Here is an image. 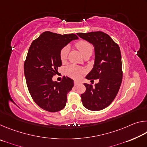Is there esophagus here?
<instances>
[{"label": "esophagus", "instance_id": "1", "mask_svg": "<svg viewBox=\"0 0 147 147\" xmlns=\"http://www.w3.org/2000/svg\"><path fill=\"white\" fill-rule=\"evenodd\" d=\"M79 84H82V82H78V81H74V85L75 86H78Z\"/></svg>", "mask_w": 147, "mask_h": 147}]
</instances>
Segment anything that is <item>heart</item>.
Masks as SVG:
<instances>
[{"label":"heart","mask_w":147,"mask_h":147,"mask_svg":"<svg viewBox=\"0 0 147 147\" xmlns=\"http://www.w3.org/2000/svg\"><path fill=\"white\" fill-rule=\"evenodd\" d=\"M76 46L77 48L78 49L79 51H80V53L83 56L86 53H92V51H93V47H92L91 44H90L89 42L86 41H80L76 44ZM69 51V47L68 45L64 47L61 50L59 56H60V59L62 61H65L67 59ZM82 73V69L78 66L70 65L66 69L67 74L73 78L78 79L79 78H80Z\"/></svg>","instance_id":"1"}]
</instances>
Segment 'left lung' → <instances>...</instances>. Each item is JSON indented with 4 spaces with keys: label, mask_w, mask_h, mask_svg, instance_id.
Masks as SVG:
<instances>
[{
    "label": "left lung",
    "mask_w": 147,
    "mask_h": 147,
    "mask_svg": "<svg viewBox=\"0 0 147 147\" xmlns=\"http://www.w3.org/2000/svg\"><path fill=\"white\" fill-rule=\"evenodd\" d=\"M76 34L94 47L93 68L86 78L99 80L98 83L94 86L84 84L86 90L81 94L82 102L83 106L89 110H102L115 99L122 82L120 48L110 36L102 32Z\"/></svg>",
    "instance_id": "1"
}]
</instances>
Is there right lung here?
Instances as JSON below:
<instances>
[{"label":"right lung","mask_w":147,"mask_h":147,"mask_svg":"<svg viewBox=\"0 0 147 147\" xmlns=\"http://www.w3.org/2000/svg\"><path fill=\"white\" fill-rule=\"evenodd\" d=\"M74 34H59L45 32L33 41L24 64L27 87L33 100L45 110L56 112L67 102V94L74 86V81L64 77L60 82L53 80L61 66V50L71 41L78 39Z\"/></svg>","instance_id":"1"}]
</instances>
